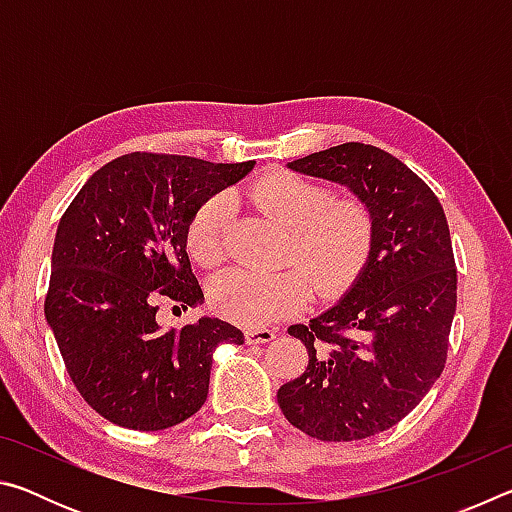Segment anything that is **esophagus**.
Returning a JSON list of instances; mask_svg holds the SVG:
<instances>
[{
  "mask_svg": "<svg viewBox=\"0 0 512 512\" xmlns=\"http://www.w3.org/2000/svg\"><path fill=\"white\" fill-rule=\"evenodd\" d=\"M273 339H275V332H273V329H266V327H255V329H248V332H246V343H250V345L268 343Z\"/></svg>",
  "mask_w": 512,
  "mask_h": 512,
  "instance_id": "1",
  "label": "esophagus"
}]
</instances>
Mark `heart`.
Here are the masks:
<instances>
[{
    "label": "heart",
    "instance_id": "b5f03b06",
    "mask_svg": "<svg viewBox=\"0 0 512 512\" xmlns=\"http://www.w3.org/2000/svg\"><path fill=\"white\" fill-rule=\"evenodd\" d=\"M253 201L277 216L291 237L287 262L277 273L235 268L212 282V305L235 323L259 327L307 305L314 291L332 293L352 282L372 246V214L354 196L332 198L329 187L293 171L266 173L250 187ZM232 201L214 194L198 207L187 228V248L205 268L219 266L228 253Z\"/></svg>",
    "mask_w": 512,
    "mask_h": 512
}]
</instances>
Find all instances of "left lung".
<instances>
[{"mask_svg": "<svg viewBox=\"0 0 512 512\" xmlns=\"http://www.w3.org/2000/svg\"><path fill=\"white\" fill-rule=\"evenodd\" d=\"M289 169L350 187L372 214L357 282L307 325L289 327L309 363L277 391L293 427L350 443L406 418L445 368L456 311L447 216L431 187L377 146L339 144Z\"/></svg>", "mask_w": 512, "mask_h": 512, "instance_id": "left-lung-1", "label": "left lung"}]
</instances>
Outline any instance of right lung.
<instances>
[{"label":"right lung","instance_id":"add662e5","mask_svg":"<svg viewBox=\"0 0 512 512\" xmlns=\"http://www.w3.org/2000/svg\"><path fill=\"white\" fill-rule=\"evenodd\" d=\"M253 164L128 153L94 171L60 219L45 316L74 386L112 424L160 431L192 418L216 345L244 343L219 318L162 332L155 314L160 298L183 309L203 300L189 221Z\"/></svg>","mask_w":512,"mask_h":512}]
</instances>
